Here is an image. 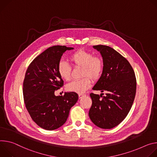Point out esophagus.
Listing matches in <instances>:
<instances>
[{"label": "esophagus", "mask_w": 157, "mask_h": 157, "mask_svg": "<svg viewBox=\"0 0 157 157\" xmlns=\"http://www.w3.org/2000/svg\"><path fill=\"white\" fill-rule=\"evenodd\" d=\"M84 95H85V94H78V97H79V98H81L83 96H84Z\"/></svg>", "instance_id": "obj_1"}]
</instances>
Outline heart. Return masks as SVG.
I'll return each mask as SVG.
<instances>
[{"instance_id": "heart-1", "label": "heart", "mask_w": 157, "mask_h": 157, "mask_svg": "<svg viewBox=\"0 0 157 157\" xmlns=\"http://www.w3.org/2000/svg\"><path fill=\"white\" fill-rule=\"evenodd\" d=\"M70 60L76 67H82V77L78 80H74L67 85V89L70 92L82 94L88 90L92 82L98 80L101 76L104 64L103 60L94 56L91 52L83 50H79L70 56ZM57 71L60 77L65 80H69L71 78L72 68L65 61H60L58 64Z\"/></svg>"}]
</instances>
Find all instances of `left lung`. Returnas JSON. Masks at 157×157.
<instances>
[{
    "instance_id": "8db88e82",
    "label": "left lung",
    "mask_w": 157,
    "mask_h": 157,
    "mask_svg": "<svg viewBox=\"0 0 157 157\" xmlns=\"http://www.w3.org/2000/svg\"><path fill=\"white\" fill-rule=\"evenodd\" d=\"M100 52L104 68L94 90L105 92L102 96L91 93L89 115L97 127L110 129L120 124L130 112L136 89L135 72L129 62L113 48L103 45L93 47Z\"/></svg>"
}]
</instances>
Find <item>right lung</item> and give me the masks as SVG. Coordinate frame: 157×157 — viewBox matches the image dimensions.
<instances>
[{
	"instance_id": "right-lung-1",
	"label": "right lung",
	"mask_w": 157,
	"mask_h": 157,
	"mask_svg": "<svg viewBox=\"0 0 157 157\" xmlns=\"http://www.w3.org/2000/svg\"><path fill=\"white\" fill-rule=\"evenodd\" d=\"M72 47L56 45L48 48L30 63L23 83L25 107L40 127L53 130L62 126L69 112L78 99L77 93L65 92L56 96L55 91L63 85L57 71L59 62L66 50Z\"/></svg>"
}]
</instances>
